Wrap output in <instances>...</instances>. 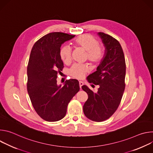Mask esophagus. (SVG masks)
Returning <instances> with one entry per match:
<instances>
[{
	"mask_svg": "<svg viewBox=\"0 0 153 153\" xmlns=\"http://www.w3.org/2000/svg\"><path fill=\"white\" fill-rule=\"evenodd\" d=\"M83 82L82 81H79V86H80V88H82V86H83Z\"/></svg>",
	"mask_w": 153,
	"mask_h": 153,
	"instance_id": "esophagus-1",
	"label": "esophagus"
}]
</instances>
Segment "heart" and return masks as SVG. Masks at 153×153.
I'll return each instance as SVG.
<instances>
[{"label":"heart","mask_w":153,"mask_h":153,"mask_svg":"<svg viewBox=\"0 0 153 153\" xmlns=\"http://www.w3.org/2000/svg\"><path fill=\"white\" fill-rule=\"evenodd\" d=\"M75 45L86 51V58L93 64L100 62L103 57L104 50L99 45L98 40L93 36L82 34L74 40ZM60 57L65 63H69L71 60V49L68 46H63L60 53ZM90 68L86 64H74L70 69L69 74L76 79H82L89 72Z\"/></svg>","instance_id":"1"}]
</instances>
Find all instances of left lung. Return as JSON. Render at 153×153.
<instances>
[{
    "mask_svg": "<svg viewBox=\"0 0 153 153\" xmlns=\"http://www.w3.org/2000/svg\"><path fill=\"white\" fill-rule=\"evenodd\" d=\"M97 34L105 48V54L97 71L87 77V80L99 85V88L97 93L86 85L82 88L88 96L83 106L85 116L94 122H102L115 113L120 103L125 88L126 64L119 41L104 33Z\"/></svg>",
    "mask_w": 153,
    "mask_h": 153,
    "instance_id": "left-lung-1",
    "label": "left lung"
}]
</instances>
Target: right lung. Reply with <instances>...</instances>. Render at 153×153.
<instances>
[{
	"label": "right lung",
	"instance_id": "right-lung-1",
	"mask_svg": "<svg viewBox=\"0 0 153 153\" xmlns=\"http://www.w3.org/2000/svg\"><path fill=\"white\" fill-rule=\"evenodd\" d=\"M75 36L60 32L48 33L33 45L27 67V91L37 114L48 122L63 119L67 106L79 91L76 79L57 83V74L63 68L60 53L62 44Z\"/></svg>",
	"mask_w": 153,
	"mask_h": 153
}]
</instances>
